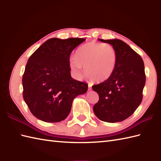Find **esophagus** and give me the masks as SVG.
<instances>
[{
    "label": "esophagus",
    "instance_id": "esophagus-1",
    "mask_svg": "<svg viewBox=\"0 0 161 161\" xmlns=\"http://www.w3.org/2000/svg\"><path fill=\"white\" fill-rule=\"evenodd\" d=\"M88 90H91V86H92V84H91V83H88Z\"/></svg>",
    "mask_w": 161,
    "mask_h": 161
}]
</instances>
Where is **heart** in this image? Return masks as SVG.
Here are the masks:
<instances>
[{
    "label": "heart",
    "instance_id": "b5f03b06",
    "mask_svg": "<svg viewBox=\"0 0 161 161\" xmlns=\"http://www.w3.org/2000/svg\"><path fill=\"white\" fill-rule=\"evenodd\" d=\"M115 49L109 44L89 42L79 48L69 64L77 78L86 75L95 81H103L111 77L117 63ZM86 69L85 71L84 68Z\"/></svg>",
    "mask_w": 161,
    "mask_h": 161
}]
</instances>
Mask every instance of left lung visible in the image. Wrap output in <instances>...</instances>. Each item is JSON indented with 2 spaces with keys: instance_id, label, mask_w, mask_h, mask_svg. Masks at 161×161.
<instances>
[{
  "instance_id": "obj_1",
  "label": "left lung",
  "mask_w": 161,
  "mask_h": 161,
  "mask_svg": "<svg viewBox=\"0 0 161 161\" xmlns=\"http://www.w3.org/2000/svg\"><path fill=\"white\" fill-rule=\"evenodd\" d=\"M99 40L111 44L117 52L118 59L111 77L92 86L99 95L93 111L102 121L121 122L131 116L142 102L146 80L144 62L141 57L122 40Z\"/></svg>"
}]
</instances>
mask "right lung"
Listing matches in <instances>:
<instances>
[{"label": "right lung", "instance_id": "obj_1", "mask_svg": "<svg viewBox=\"0 0 161 161\" xmlns=\"http://www.w3.org/2000/svg\"><path fill=\"white\" fill-rule=\"evenodd\" d=\"M84 41L51 38L29 58L23 75V96L36 118L46 122L64 120L74 98L87 91V84L71 77L69 64L72 51Z\"/></svg>", "mask_w": 161, "mask_h": 161}]
</instances>
